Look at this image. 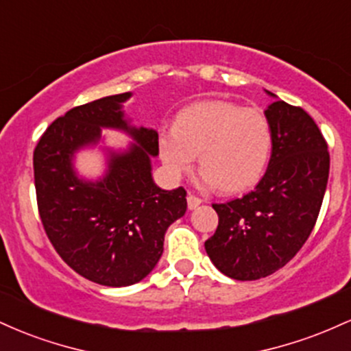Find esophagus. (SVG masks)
Listing matches in <instances>:
<instances>
[{
    "mask_svg": "<svg viewBox=\"0 0 351 351\" xmlns=\"http://www.w3.org/2000/svg\"><path fill=\"white\" fill-rule=\"evenodd\" d=\"M186 201H188V208L189 209H196L201 203H203L201 198H198V196H195V195H191V193H189V195L186 196Z\"/></svg>",
    "mask_w": 351,
    "mask_h": 351,
    "instance_id": "1",
    "label": "esophagus"
}]
</instances>
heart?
I'll return each instance as SVG.
<instances>
[{
	"label": "heart",
	"instance_id": "heart-1",
	"mask_svg": "<svg viewBox=\"0 0 351 351\" xmlns=\"http://www.w3.org/2000/svg\"><path fill=\"white\" fill-rule=\"evenodd\" d=\"M162 163L173 180L191 170L199 153L201 183L226 193L254 186L272 152V128L264 112L226 100L181 110L173 128L158 135Z\"/></svg>",
	"mask_w": 351,
	"mask_h": 351
}]
</instances>
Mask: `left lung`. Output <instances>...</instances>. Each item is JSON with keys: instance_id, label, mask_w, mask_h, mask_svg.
Returning <instances> with one entry per match:
<instances>
[{"instance_id": "8db88e82", "label": "left lung", "mask_w": 351, "mask_h": 351, "mask_svg": "<svg viewBox=\"0 0 351 351\" xmlns=\"http://www.w3.org/2000/svg\"><path fill=\"white\" fill-rule=\"evenodd\" d=\"M265 92L276 99L264 112L272 128L267 170L254 191L213 204L219 223L204 243L211 263L236 280L271 276L300 251L328 181V147L312 117Z\"/></svg>"}]
</instances>
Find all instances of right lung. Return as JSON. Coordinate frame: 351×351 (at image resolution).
Segmentation results:
<instances>
[{
	"label": "right lung",
	"mask_w": 351,
	"mask_h": 351,
	"mask_svg": "<svg viewBox=\"0 0 351 351\" xmlns=\"http://www.w3.org/2000/svg\"><path fill=\"white\" fill-rule=\"evenodd\" d=\"M132 92L71 108L54 120L34 148V184L44 231L62 261L86 279L125 287L153 271L168 226L186 213V191H168L152 178L158 134L130 125L122 104ZM102 128L132 136L123 152L108 151L102 179H79L75 153L93 146Z\"/></svg>",
	"instance_id": "1"
}]
</instances>
